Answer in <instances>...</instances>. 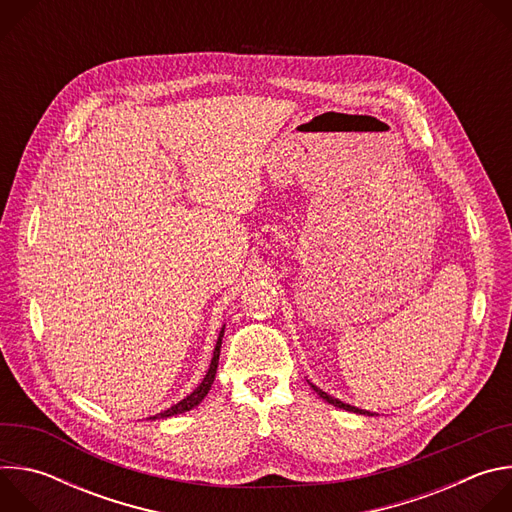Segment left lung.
Here are the masks:
<instances>
[{"label": "left lung", "instance_id": "obj_1", "mask_svg": "<svg viewBox=\"0 0 512 512\" xmlns=\"http://www.w3.org/2000/svg\"><path fill=\"white\" fill-rule=\"evenodd\" d=\"M310 383V381H308ZM310 387L324 399V401H328L330 405H334V407H338V409H344V411H352V413H358V415H375V413H371V411H367V409H358V407H354V405H348V403H344V401H340V399H336V397H332V395H328L326 391H322L320 387H316V385H312L310 383Z\"/></svg>", "mask_w": 512, "mask_h": 512}]
</instances>
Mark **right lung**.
Here are the masks:
<instances>
[{
    "mask_svg": "<svg viewBox=\"0 0 512 512\" xmlns=\"http://www.w3.org/2000/svg\"><path fill=\"white\" fill-rule=\"evenodd\" d=\"M223 336H225V326L221 328V334H218V340H216V346L212 350V358H210V367L204 375V379L200 381V385L190 393L186 395L182 401H178L176 405L168 407L166 411L158 413V415H152L150 419H166V417H174V415H180V413H186L190 409H194L196 405H200V401L208 395L212 383H214V375H216V367H218V356H221V344H223Z\"/></svg>",
    "mask_w": 512,
    "mask_h": 512,
    "instance_id": "obj_1",
    "label": "right lung"
}]
</instances>
